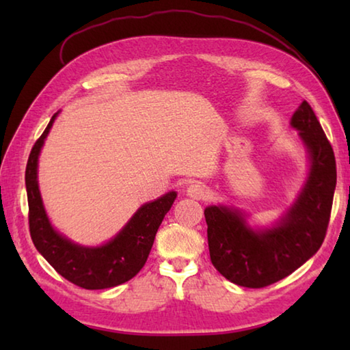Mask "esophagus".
<instances>
[{
  "mask_svg": "<svg viewBox=\"0 0 350 350\" xmlns=\"http://www.w3.org/2000/svg\"><path fill=\"white\" fill-rule=\"evenodd\" d=\"M187 194H188L189 198H193V199L204 200V199L208 198L210 191H208V188H206V187L204 185V183H200V182H193L191 185H188V188H187Z\"/></svg>",
  "mask_w": 350,
  "mask_h": 350,
  "instance_id": "esophagus-1",
  "label": "esophagus"
}]
</instances>
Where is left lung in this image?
I'll list each match as a JSON object with an SVG mask.
<instances>
[{"instance_id":"left-lung-1","label":"left lung","mask_w":350,"mask_h":350,"mask_svg":"<svg viewBox=\"0 0 350 350\" xmlns=\"http://www.w3.org/2000/svg\"><path fill=\"white\" fill-rule=\"evenodd\" d=\"M290 125L299 131L310 170L287 215L260 230L252 228L244 213L230 206L211 205L204 211L213 265L242 287H267L293 273L319 250L327 232L336 185L334 150L306 100Z\"/></svg>"}]
</instances>
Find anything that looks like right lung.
Returning a JSON list of instances; mask_svg holds the SVG:
<instances>
[{
  "mask_svg": "<svg viewBox=\"0 0 350 350\" xmlns=\"http://www.w3.org/2000/svg\"><path fill=\"white\" fill-rule=\"evenodd\" d=\"M58 112L52 116L44 133L35 142L26 165V191L29 204V232L33 245L63 278L88 290L120 286L139 273L151 252L154 238L170 211L176 191L163 194L142 205L128 224L109 242L100 247H83L64 238L52 227L41 200L37 168L44 139Z\"/></svg>",
  "mask_w": 350,
  "mask_h": 350,
  "instance_id": "1",
  "label": "right lung"
}]
</instances>
